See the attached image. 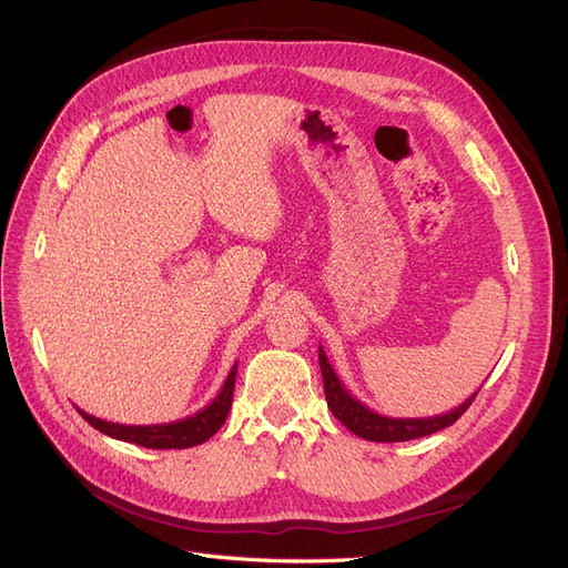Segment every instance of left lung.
Instances as JSON below:
<instances>
[{"label":"left lung","instance_id":"left-lung-1","mask_svg":"<svg viewBox=\"0 0 568 568\" xmlns=\"http://www.w3.org/2000/svg\"><path fill=\"white\" fill-rule=\"evenodd\" d=\"M320 369H322V382H324V395H326V405H329L332 415L346 426L351 432L365 440L374 443H400V440H412V438H422V436H432L445 426H453L467 407L474 403L476 393L469 395L467 400L457 405L455 409L445 412V415L436 417H386L379 415V412L369 409L367 405L359 403L357 398L346 390V386L341 384L338 374L326 359V353L320 346Z\"/></svg>","mask_w":568,"mask_h":568}]
</instances>
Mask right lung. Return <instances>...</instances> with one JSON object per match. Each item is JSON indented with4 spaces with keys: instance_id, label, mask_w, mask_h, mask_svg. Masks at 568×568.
Here are the masks:
<instances>
[{
    "instance_id": "1",
    "label": "right lung",
    "mask_w": 568,
    "mask_h": 568,
    "mask_svg": "<svg viewBox=\"0 0 568 568\" xmlns=\"http://www.w3.org/2000/svg\"><path fill=\"white\" fill-rule=\"evenodd\" d=\"M234 382H236V365L230 369L225 384H222L220 393L215 395L211 405H205L192 417L180 419V422H170V424L130 426V424H113V422L97 419L82 409H78V412L84 422L97 428V432L106 434L111 438L136 443V445H142V448H153V450H173V448L184 450V448H194V445L205 443L213 434H217V428L222 424H225V419L230 415V407H232Z\"/></svg>"
}]
</instances>
